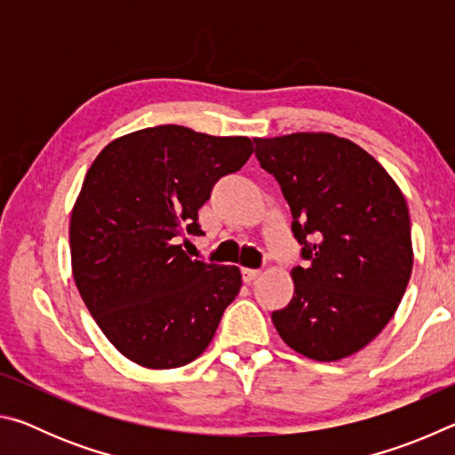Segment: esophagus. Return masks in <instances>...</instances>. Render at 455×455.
Here are the masks:
<instances>
[{
	"label": "esophagus",
	"instance_id": "obj_1",
	"mask_svg": "<svg viewBox=\"0 0 455 455\" xmlns=\"http://www.w3.org/2000/svg\"><path fill=\"white\" fill-rule=\"evenodd\" d=\"M260 276V271H255V268H243V281L246 284H251L252 281H257Z\"/></svg>",
	"mask_w": 455,
	"mask_h": 455
}]
</instances>
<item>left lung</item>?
Returning <instances> with one entry per match:
<instances>
[{
	"label": "left lung",
	"mask_w": 455,
	"mask_h": 455,
	"mask_svg": "<svg viewBox=\"0 0 455 455\" xmlns=\"http://www.w3.org/2000/svg\"><path fill=\"white\" fill-rule=\"evenodd\" d=\"M260 166L281 184L307 267L291 271L295 295L273 311L292 351L339 361L373 341L394 317L413 267L402 188L347 138L295 132L252 138Z\"/></svg>",
	"instance_id": "8db88e82"
}]
</instances>
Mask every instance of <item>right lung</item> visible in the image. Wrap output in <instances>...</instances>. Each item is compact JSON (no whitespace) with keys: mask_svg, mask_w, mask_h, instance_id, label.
<instances>
[{"mask_svg":"<svg viewBox=\"0 0 455 455\" xmlns=\"http://www.w3.org/2000/svg\"><path fill=\"white\" fill-rule=\"evenodd\" d=\"M252 150L246 136L164 124L116 138L92 163L70 217L72 275L126 359L174 369L209 347L241 271L192 260L176 236L203 235L198 209Z\"/></svg>","mask_w":455,"mask_h":455,"instance_id":"right-lung-1","label":"right lung"}]
</instances>
